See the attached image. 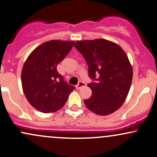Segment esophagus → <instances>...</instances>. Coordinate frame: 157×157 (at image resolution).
<instances>
[{"mask_svg":"<svg viewBox=\"0 0 157 157\" xmlns=\"http://www.w3.org/2000/svg\"><path fill=\"white\" fill-rule=\"evenodd\" d=\"M84 86H86V83H85V82H80L76 86H75V87H76L77 89H80L81 88L84 87Z\"/></svg>","mask_w":157,"mask_h":157,"instance_id":"obj_1","label":"esophagus"}]
</instances>
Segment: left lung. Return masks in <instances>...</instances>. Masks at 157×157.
I'll return each instance as SVG.
<instances>
[{
    "label": "left lung",
    "instance_id": "8db88e82",
    "mask_svg": "<svg viewBox=\"0 0 157 157\" xmlns=\"http://www.w3.org/2000/svg\"><path fill=\"white\" fill-rule=\"evenodd\" d=\"M89 66L88 84L92 94L85 100L88 109L105 116L116 111L125 102L133 78V68L127 55L118 44L105 39L86 40L75 43Z\"/></svg>",
    "mask_w": 157,
    "mask_h": 157
}]
</instances>
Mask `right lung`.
I'll return each instance as SVG.
<instances>
[{
  "label": "right lung",
  "mask_w": 157,
  "mask_h": 157,
  "mask_svg": "<svg viewBox=\"0 0 157 157\" xmlns=\"http://www.w3.org/2000/svg\"><path fill=\"white\" fill-rule=\"evenodd\" d=\"M73 44L74 41H47L35 48L25 61L21 72L23 91L28 102L37 111H58L75 89L57 71V64L71 51Z\"/></svg>",
  "instance_id": "1"
}]
</instances>
